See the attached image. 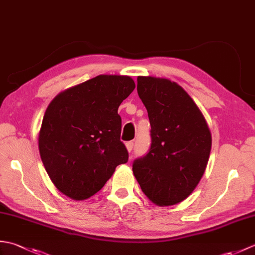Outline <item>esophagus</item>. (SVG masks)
I'll return each instance as SVG.
<instances>
[{
	"instance_id": "esophagus-1",
	"label": "esophagus",
	"mask_w": 255,
	"mask_h": 255,
	"mask_svg": "<svg viewBox=\"0 0 255 255\" xmlns=\"http://www.w3.org/2000/svg\"><path fill=\"white\" fill-rule=\"evenodd\" d=\"M126 148H127V150H128V152H131L132 149H133V142H132V141H128V142L126 143Z\"/></svg>"
}]
</instances>
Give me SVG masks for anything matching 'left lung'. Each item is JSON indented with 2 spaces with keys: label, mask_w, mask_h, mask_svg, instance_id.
Segmentation results:
<instances>
[{
  "label": "left lung",
  "mask_w": 255,
  "mask_h": 255,
  "mask_svg": "<svg viewBox=\"0 0 255 255\" xmlns=\"http://www.w3.org/2000/svg\"><path fill=\"white\" fill-rule=\"evenodd\" d=\"M137 81L151 125V147L133 161V175L151 202L175 205L187 198L202 178L211 133L202 112L182 86L153 77H138Z\"/></svg>",
  "instance_id": "1"
}]
</instances>
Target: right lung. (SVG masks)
I'll return each mask as SVG.
<instances>
[{"label":"right lung","mask_w":255,"mask_h":255,"mask_svg":"<svg viewBox=\"0 0 255 255\" xmlns=\"http://www.w3.org/2000/svg\"><path fill=\"white\" fill-rule=\"evenodd\" d=\"M136 88L127 75H97L58 94L47 107L38 147L51 182L74 200L93 196L128 152L118 107Z\"/></svg>","instance_id":"obj_1"}]
</instances>
